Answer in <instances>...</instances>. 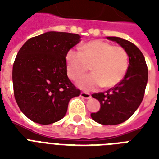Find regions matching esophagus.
I'll use <instances>...</instances> for the list:
<instances>
[{
  "label": "esophagus",
  "instance_id": "obj_1",
  "mask_svg": "<svg viewBox=\"0 0 159 159\" xmlns=\"http://www.w3.org/2000/svg\"><path fill=\"white\" fill-rule=\"evenodd\" d=\"M80 96H81V97H82V98H84V99H90V98L92 97L91 94L87 93V92H82Z\"/></svg>",
  "mask_w": 159,
  "mask_h": 159
}]
</instances>
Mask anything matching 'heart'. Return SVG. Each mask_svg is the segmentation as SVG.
I'll use <instances>...</instances> for the list:
<instances>
[{
	"label": "heart",
	"mask_w": 159,
	"mask_h": 159,
	"mask_svg": "<svg viewBox=\"0 0 159 159\" xmlns=\"http://www.w3.org/2000/svg\"><path fill=\"white\" fill-rule=\"evenodd\" d=\"M68 77L78 80L92 65V73L82 77L77 86L92 91L104 86L112 87L120 82L125 76L129 66V56L120 46H113L102 40L90 41L81 47V52L70 49L66 54Z\"/></svg>",
	"instance_id": "1"
}]
</instances>
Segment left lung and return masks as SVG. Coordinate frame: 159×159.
<instances>
[{
	"label": "left lung",
	"instance_id": "1",
	"mask_svg": "<svg viewBox=\"0 0 159 159\" xmlns=\"http://www.w3.org/2000/svg\"><path fill=\"white\" fill-rule=\"evenodd\" d=\"M115 41L128 53V69L124 78L115 87L105 92L92 94L98 100L101 109L92 113L93 120L105 125H115L127 120L143 101L148 82V67L143 53L133 43L119 38L106 37Z\"/></svg>",
	"mask_w": 159,
	"mask_h": 159
}]
</instances>
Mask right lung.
I'll return each instance as SVG.
<instances>
[{"mask_svg":"<svg viewBox=\"0 0 159 159\" xmlns=\"http://www.w3.org/2000/svg\"><path fill=\"white\" fill-rule=\"evenodd\" d=\"M77 34L49 31L26 41L13 64L14 95L20 111L35 123L49 125L67 113L81 91L67 75L66 54L80 42Z\"/></svg>","mask_w":159,"mask_h":159,"instance_id":"1","label":"right lung"}]
</instances>
